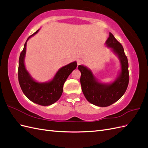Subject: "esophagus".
Returning <instances> with one entry per match:
<instances>
[{"instance_id":"34e87169","label":"esophagus","mask_w":148,"mask_h":148,"mask_svg":"<svg viewBox=\"0 0 148 148\" xmlns=\"http://www.w3.org/2000/svg\"><path fill=\"white\" fill-rule=\"evenodd\" d=\"M77 65L79 66V65H80V64H82V63H83V61L81 60H78L77 61Z\"/></svg>"}]
</instances>
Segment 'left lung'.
<instances>
[{
    "mask_svg": "<svg viewBox=\"0 0 148 148\" xmlns=\"http://www.w3.org/2000/svg\"><path fill=\"white\" fill-rule=\"evenodd\" d=\"M108 48L119 58L120 71L116 78L112 82L103 83L97 79L92 72L86 66L79 65L81 71L82 90L88 102L99 107H108L116 102L126 90L129 82L128 62L122 45L111 33L105 41Z\"/></svg>",
    "mask_w": 148,
    "mask_h": 148,
    "instance_id": "8db88e82",
    "label": "left lung"
}]
</instances>
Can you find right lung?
Returning <instances> with one entry per match:
<instances>
[{"label":"right lung","instance_id":"right-lung-1","mask_svg":"<svg viewBox=\"0 0 148 148\" xmlns=\"http://www.w3.org/2000/svg\"><path fill=\"white\" fill-rule=\"evenodd\" d=\"M40 29L29 36L20 53L18 62V77L21 88L25 96L32 102L42 106L52 105L60 99L63 92V86L67 78L77 67L76 61L69 63L58 71L54 77L48 82H39L33 79L25 65L27 41L38 32Z\"/></svg>","mask_w":148,"mask_h":148}]
</instances>
